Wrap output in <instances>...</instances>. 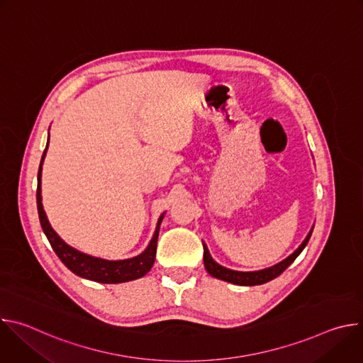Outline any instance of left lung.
<instances>
[{
	"mask_svg": "<svg viewBox=\"0 0 363 363\" xmlns=\"http://www.w3.org/2000/svg\"><path fill=\"white\" fill-rule=\"evenodd\" d=\"M312 233H313V227H312V230H310V233L306 235L304 241L298 245V248L294 252H291L287 258H284L283 262H280V263H277V264H274V266H272L269 269L258 270V272H237V270H231V269H227V267L218 264L217 262H214V258L211 257V254L208 251V247H206L202 242V245H203V266H205V270L208 272L213 277L224 280V281H228V283H233V284H237V286H258V284H264V283L279 277L296 260L297 255L307 245Z\"/></svg>",
	"mask_w": 363,
	"mask_h": 363,
	"instance_id": "8db88e82",
	"label": "left lung"
}]
</instances>
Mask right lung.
I'll use <instances>...</instances> for the list:
<instances>
[{"mask_svg": "<svg viewBox=\"0 0 363 363\" xmlns=\"http://www.w3.org/2000/svg\"><path fill=\"white\" fill-rule=\"evenodd\" d=\"M50 143V135L47 139L45 149L43 152L40 168H38V177H37V210H38V218L41 223V228L48 240V242L53 247L57 257L63 262V264L73 272L76 276L97 281V283H106V284H116V283H125L132 281L136 279L143 277L153 266L155 255H157V242L160 235V227L165 217V213L161 214L157 228L147 244V247L138 255L125 258V260H106V258L94 257L86 252H82L76 250L74 247L69 245L65 240L60 238V235L50 225L45 211L43 208L41 202V171H43V162L45 158V153Z\"/></svg>", "mask_w": 363, "mask_h": 363, "instance_id": "right-lung-1", "label": "right lung"}]
</instances>
